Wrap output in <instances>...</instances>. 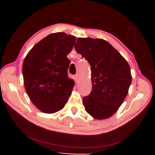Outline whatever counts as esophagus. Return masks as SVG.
<instances>
[{"mask_svg": "<svg viewBox=\"0 0 155 155\" xmlns=\"http://www.w3.org/2000/svg\"><path fill=\"white\" fill-rule=\"evenodd\" d=\"M74 80H75L76 82H78V80H79V75H78V74H76V75L74 76Z\"/></svg>", "mask_w": 155, "mask_h": 155, "instance_id": "34e87169", "label": "esophagus"}]
</instances>
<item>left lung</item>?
<instances>
[{"label":"left lung","mask_w":155,"mask_h":155,"mask_svg":"<svg viewBox=\"0 0 155 155\" xmlns=\"http://www.w3.org/2000/svg\"><path fill=\"white\" fill-rule=\"evenodd\" d=\"M74 48L91 65L92 90L83 98L85 111L95 119L108 118L117 111L128 94L132 81L129 65L102 39L78 38Z\"/></svg>","instance_id":"obj_1"}]
</instances>
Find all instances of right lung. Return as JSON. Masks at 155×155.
Here are the masks:
<instances>
[{
    "label": "right lung",
    "instance_id": "obj_1",
    "mask_svg": "<svg viewBox=\"0 0 155 155\" xmlns=\"http://www.w3.org/2000/svg\"><path fill=\"white\" fill-rule=\"evenodd\" d=\"M76 38L65 33H51L36 44L22 65L25 90L37 108L54 114L64 108L71 95L74 81L68 76Z\"/></svg>",
    "mask_w": 155,
    "mask_h": 155
}]
</instances>
